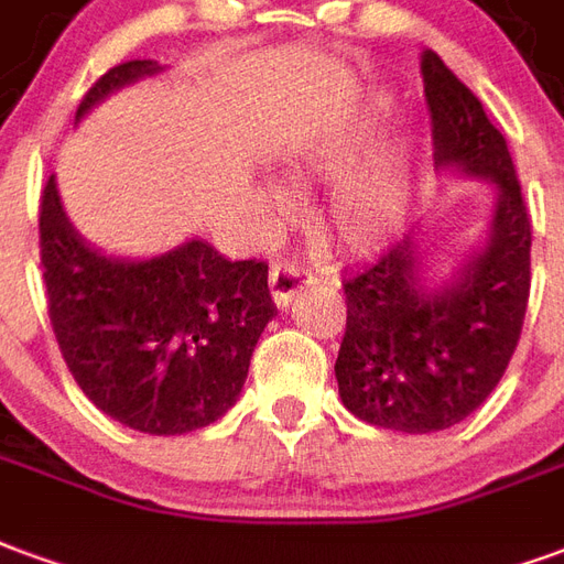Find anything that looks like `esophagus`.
<instances>
[{
    "instance_id": "1",
    "label": "esophagus",
    "mask_w": 564,
    "mask_h": 564,
    "mask_svg": "<svg viewBox=\"0 0 564 564\" xmlns=\"http://www.w3.org/2000/svg\"><path fill=\"white\" fill-rule=\"evenodd\" d=\"M312 282L310 270H303L297 261H276L270 270V294L276 306H288V300Z\"/></svg>"
}]
</instances>
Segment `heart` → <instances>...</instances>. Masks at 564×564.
I'll use <instances>...</instances> for the list:
<instances>
[{
  "mask_svg": "<svg viewBox=\"0 0 564 564\" xmlns=\"http://www.w3.org/2000/svg\"><path fill=\"white\" fill-rule=\"evenodd\" d=\"M388 101L378 98L357 117L324 138L318 147L303 152L294 164V174H330L351 152L367 141L369 134L388 117ZM412 192V150L402 141H381L345 167L333 180L322 204L324 228L333 240L343 242L351 252H372L384 246L393 228L400 225ZM270 204L279 207V195H270Z\"/></svg>",
  "mask_w": 564,
  "mask_h": 564,
  "instance_id": "b5f03b06",
  "label": "heart"
}]
</instances>
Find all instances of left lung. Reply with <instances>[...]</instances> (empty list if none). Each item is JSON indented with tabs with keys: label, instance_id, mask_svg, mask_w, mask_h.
Segmentation results:
<instances>
[{
	"label": "left lung",
	"instance_id": "1",
	"mask_svg": "<svg viewBox=\"0 0 564 564\" xmlns=\"http://www.w3.org/2000/svg\"><path fill=\"white\" fill-rule=\"evenodd\" d=\"M421 72L435 164L487 176L499 197L487 249L442 291L423 288L414 237L390 242L376 264L343 282V405L400 433L447 430L490 397L517 351L532 288V221L508 143L438 53H423Z\"/></svg>",
	"mask_w": 564,
	"mask_h": 564
}]
</instances>
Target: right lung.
Here are the masks:
<instances>
[{
  "label": "right lung",
  "mask_w": 564,
  "mask_h": 564,
  "mask_svg": "<svg viewBox=\"0 0 564 564\" xmlns=\"http://www.w3.org/2000/svg\"><path fill=\"white\" fill-rule=\"evenodd\" d=\"M155 72L152 59L113 65L89 86L77 119ZM39 246L53 336L96 409L141 433L183 435L237 402L276 315L264 261H228L204 240L152 261L105 258L74 234L53 176L41 192Z\"/></svg>",
  "instance_id": "obj_1"
}]
</instances>
